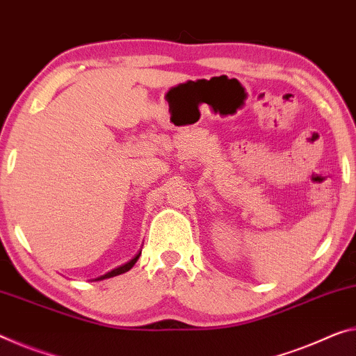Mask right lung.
<instances>
[{
  "label": "right lung",
  "instance_id": "right-lung-1",
  "mask_svg": "<svg viewBox=\"0 0 356 356\" xmlns=\"http://www.w3.org/2000/svg\"><path fill=\"white\" fill-rule=\"evenodd\" d=\"M140 254H141V251L138 254L135 256L134 259H130L127 264H124V266H121V267H118V269H114V270H111V272H108V273H105V275H102V277H98V278H95V280H105V278H111V277H116V275H121V273H124V272H127V270H130L134 267V264L136 261H138V258H140Z\"/></svg>",
  "mask_w": 356,
  "mask_h": 356
}]
</instances>
